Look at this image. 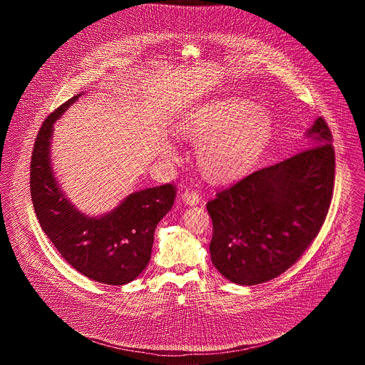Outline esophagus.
Masks as SVG:
<instances>
[{"mask_svg":"<svg viewBox=\"0 0 365 365\" xmlns=\"http://www.w3.org/2000/svg\"><path fill=\"white\" fill-rule=\"evenodd\" d=\"M182 200L186 205H197L200 202V192L195 190H186L182 194Z\"/></svg>","mask_w":365,"mask_h":365,"instance_id":"obj_1","label":"esophagus"}]
</instances>
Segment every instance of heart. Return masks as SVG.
Here are the masks:
<instances>
[{"label":"heart","instance_id":"b5f03b06","mask_svg":"<svg viewBox=\"0 0 365 365\" xmlns=\"http://www.w3.org/2000/svg\"><path fill=\"white\" fill-rule=\"evenodd\" d=\"M271 133V120L259 106L242 98L219 100L197 108L180 123L179 134L198 149L204 173L215 180H226L245 170L259 156ZM163 152L174 157V148Z\"/></svg>","mask_w":365,"mask_h":365}]
</instances>
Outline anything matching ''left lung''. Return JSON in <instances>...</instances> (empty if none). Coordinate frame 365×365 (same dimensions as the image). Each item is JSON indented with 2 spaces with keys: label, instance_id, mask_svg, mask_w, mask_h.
I'll return each instance as SVG.
<instances>
[{
  "label": "left lung",
  "instance_id": "left-lung-1",
  "mask_svg": "<svg viewBox=\"0 0 365 365\" xmlns=\"http://www.w3.org/2000/svg\"><path fill=\"white\" fill-rule=\"evenodd\" d=\"M305 137L308 149L245 176L207 204L210 259L230 282L252 286L277 278L323 226L335 178L332 135L317 118Z\"/></svg>",
  "mask_w": 365,
  "mask_h": 365
}]
</instances>
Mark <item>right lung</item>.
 Listing matches in <instances>:
<instances>
[{"mask_svg":"<svg viewBox=\"0 0 365 365\" xmlns=\"http://www.w3.org/2000/svg\"><path fill=\"white\" fill-rule=\"evenodd\" d=\"M81 96L58 106L36 135L30 167L31 200L43 232L72 268L96 282L122 286L148 267L155 230L173 208L176 189L168 183L131 192L98 217L75 208L53 174L51 139L53 123Z\"/></svg>","mask_w":365,"mask_h":365,"instance_id":"obj_1","label":"right lung"}]
</instances>
